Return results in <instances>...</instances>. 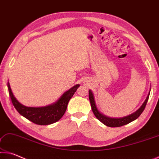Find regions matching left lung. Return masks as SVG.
Instances as JSON below:
<instances>
[{
	"label": "left lung",
	"mask_w": 159,
	"mask_h": 159,
	"mask_svg": "<svg viewBox=\"0 0 159 159\" xmlns=\"http://www.w3.org/2000/svg\"><path fill=\"white\" fill-rule=\"evenodd\" d=\"M149 93H150V92L149 93V94H148L147 98H146V100L144 101V102L143 103L142 106L138 109V110H137L136 112H134V113L131 114V115H129L120 118H109V117L104 116L102 113H101L98 110L97 105H96L94 97H93V93L91 90H89V98L90 101L91 106H92V111L93 114H94V116H96V118L106 126H108L111 127H116L123 126L125 125H127L129 123H131L132 121H133L134 120H136L137 118H139V116L141 115L142 112L144 111V108L146 107V105H147L148 99H149Z\"/></svg>",
	"instance_id": "1"
}]
</instances>
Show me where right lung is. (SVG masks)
<instances>
[{
    "label": "right lung",
    "instance_id": "right-lung-1",
    "mask_svg": "<svg viewBox=\"0 0 159 159\" xmlns=\"http://www.w3.org/2000/svg\"><path fill=\"white\" fill-rule=\"evenodd\" d=\"M79 87L80 84L72 87L71 89L65 92L56 103L51 105L44 107L35 108L27 107L20 103L14 97L10 88V83L7 82V88H8L10 98L18 113L29 120L32 121V123L40 125H50L58 121L66 113L70 99L72 97Z\"/></svg>",
    "mask_w": 159,
    "mask_h": 159
}]
</instances>
